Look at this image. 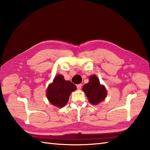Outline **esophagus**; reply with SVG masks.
<instances>
[{
    "instance_id": "1",
    "label": "esophagus",
    "mask_w": 150,
    "mask_h": 150,
    "mask_svg": "<svg viewBox=\"0 0 150 150\" xmlns=\"http://www.w3.org/2000/svg\"><path fill=\"white\" fill-rule=\"evenodd\" d=\"M81 86H82V85H81V83H80V84H78V85H76V87H77V88H78V89H81Z\"/></svg>"
}]
</instances>
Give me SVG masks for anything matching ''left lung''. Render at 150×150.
I'll return each mask as SVG.
<instances>
[{
    "label": "left lung",
    "mask_w": 150,
    "mask_h": 150,
    "mask_svg": "<svg viewBox=\"0 0 150 150\" xmlns=\"http://www.w3.org/2000/svg\"><path fill=\"white\" fill-rule=\"evenodd\" d=\"M82 89L88 101L93 105H97L104 100L107 96L105 87L100 83L98 78L95 75L90 76L89 81L84 85Z\"/></svg>",
    "instance_id": "obj_1"
}]
</instances>
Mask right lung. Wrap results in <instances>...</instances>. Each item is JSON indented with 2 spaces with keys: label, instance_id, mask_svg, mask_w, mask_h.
<instances>
[{
  "label": "right lung",
  "instance_id": "obj_1",
  "mask_svg": "<svg viewBox=\"0 0 150 150\" xmlns=\"http://www.w3.org/2000/svg\"><path fill=\"white\" fill-rule=\"evenodd\" d=\"M76 89L74 83L65 80L63 75L58 74L54 78L53 83L48 86L47 96L52 104L62 108L68 102L70 94Z\"/></svg>",
  "mask_w": 150,
  "mask_h": 150
}]
</instances>
